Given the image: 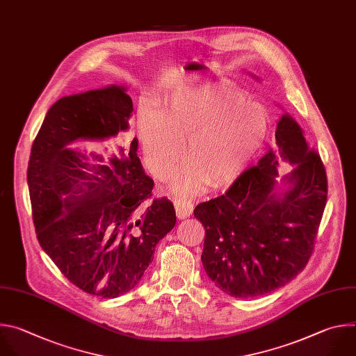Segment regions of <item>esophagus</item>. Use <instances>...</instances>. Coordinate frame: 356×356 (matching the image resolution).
<instances>
[{"label": "esophagus", "instance_id": "obj_1", "mask_svg": "<svg viewBox=\"0 0 356 356\" xmlns=\"http://www.w3.org/2000/svg\"><path fill=\"white\" fill-rule=\"evenodd\" d=\"M174 206H175V213L178 219H186L188 216L192 215L193 211V203L185 197H177L174 200Z\"/></svg>", "mask_w": 356, "mask_h": 356}]
</instances>
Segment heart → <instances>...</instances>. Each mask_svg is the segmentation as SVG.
<instances>
[{
	"label": "heart",
	"mask_w": 356,
	"mask_h": 356,
	"mask_svg": "<svg viewBox=\"0 0 356 356\" xmlns=\"http://www.w3.org/2000/svg\"><path fill=\"white\" fill-rule=\"evenodd\" d=\"M270 129L269 113L238 90L186 87L172 94L161 113H138V134L152 172L167 178L184 156L189 161L172 179L177 193L199 192L206 184L223 188L237 179L258 154Z\"/></svg>",
	"instance_id": "obj_1"
}]
</instances>
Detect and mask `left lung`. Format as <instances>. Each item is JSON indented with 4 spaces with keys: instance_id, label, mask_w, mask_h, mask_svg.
I'll list each match as a JSON object with an SVG mask.
<instances>
[{
    "instance_id": "obj_1",
    "label": "left lung",
    "mask_w": 356,
    "mask_h": 356,
    "mask_svg": "<svg viewBox=\"0 0 356 356\" xmlns=\"http://www.w3.org/2000/svg\"><path fill=\"white\" fill-rule=\"evenodd\" d=\"M279 157L296 165L277 184L273 150L245 170L226 193L199 203L202 264L215 285L233 298L269 293L307 265L327 202V174L300 126L285 113L275 131Z\"/></svg>"
}]
</instances>
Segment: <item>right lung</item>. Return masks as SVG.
Wrapping results in <instances>:
<instances>
[{
  "mask_svg": "<svg viewBox=\"0 0 356 356\" xmlns=\"http://www.w3.org/2000/svg\"><path fill=\"white\" fill-rule=\"evenodd\" d=\"M133 112L126 88L109 86L60 98L33 141L28 185L38 241L86 293L113 299L131 291L177 216L167 197L150 204L154 181L118 134ZM96 143L90 160L66 146Z\"/></svg>",
  "mask_w": 356,
  "mask_h": 356,
  "instance_id": "right-lung-1",
  "label": "right lung"
}]
</instances>
